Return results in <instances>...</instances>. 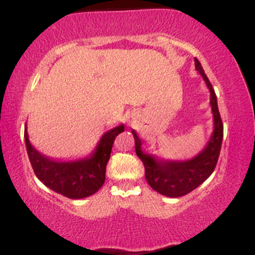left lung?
<instances>
[{
	"label": "left lung",
	"mask_w": 255,
	"mask_h": 255,
	"mask_svg": "<svg viewBox=\"0 0 255 255\" xmlns=\"http://www.w3.org/2000/svg\"><path fill=\"white\" fill-rule=\"evenodd\" d=\"M197 72L202 75L211 93V105L214 118V130L210 142L196 157L186 161H163L155 156L142 152L141 140L132 130L135 138V151L145 167V177L152 190L167 197H181L205 182L214 171L221 152L222 140H223V123L217 105V98L214 89L205 74L200 60L195 58Z\"/></svg>",
	"instance_id": "1"
}]
</instances>
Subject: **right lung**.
<instances>
[{
    "mask_svg": "<svg viewBox=\"0 0 255 255\" xmlns=\"http://www.w3.org/2000/svg\"><path fill=\"white\" fill-rule=\"evenodd\" d=\"M124 131V125L108 131L100 138L92 156L83 160L60 162L45 157L31 145L24 131L27 153L34 173L47 187L68 198L79 200L94 195L105 182V171L115 137Z\"/></svg>",
    "mask_w": 255,
    "mask_h": 255,
    "instance_id": "obj_1",
    "label": "right lung"
}]
</instances>
